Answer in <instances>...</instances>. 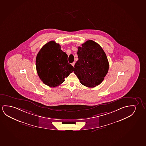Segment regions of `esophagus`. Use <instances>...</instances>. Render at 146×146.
I'll list each match as a JSON object with an SVG mask.
<instances>
[{
  "instance_id": "obj_1",
  "label": "esophagus",
  "mask_w": 146,
  "mask_h": 146,
  "mask_svg": "<svg viewBox=\"0 0 146 146\" xmlns=\"http://www.w3.org/2000/svg\"><path fill=\"white\" fill-rule=\"evenodd\" d=\"M75 62H73V63H72V65L73 66V67H74V65H75Z\"/></svg>"
}]
</instances>
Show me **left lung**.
Instances as JSON below:
<instances>
[{"label": "left lung", "mask_w": 146, "mask_h": 146, "mask_svg": "<svg viewBox=\"0 0 146 146\" xmlns=\"http://www.w3.org/2000/svg\"><path fill=\"white\" fill-rule=\"evenodd\" d=\"M77 55L74 72L81 83L90 88L100 85L109 69L108 58L102 46L93 40H87L78 46Z\"/></svg>", "instance_id": "left-lung-1"}]
</instances>
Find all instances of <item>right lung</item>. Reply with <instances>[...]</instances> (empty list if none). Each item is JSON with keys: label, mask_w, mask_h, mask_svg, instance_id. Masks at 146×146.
<instances>
[{"label": "right lung", "mask_w": 146, "mask_h": 146, "mask_svg": "<svg viewBox=\"0 0 146 146\" xmlns=\"http://www.w3.org/2000/svg\"><path fill=\"white\" fill-rule=\"evenodd\" d=\"M68 56L55 41H50L41 48L36 57V71L44 84L58 86L65 81L74 67L68 63Z\"/></svg>", "instance_id": "add662e5"}]
</instances>
